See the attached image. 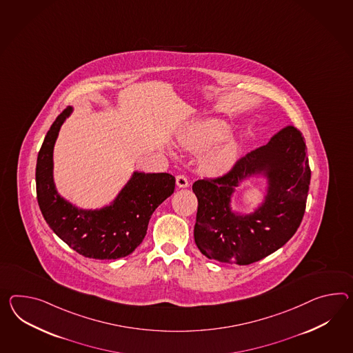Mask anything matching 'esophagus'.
Here are the masks:
<instances>
[{"mask_svg":"<svg viewBox=\"0 0 353 353\" xmlns=\"http://www.w3.org/2000/svg\"><path fill=\"white\" fill-rule=\"evenodd\" d=\"M176 183H177L179 188L185 189V188L189 186V180H188V177L185 174H179V176H176Z\"/></svg>","mask_w":353,"mask_h":353,"instance_id":"1","label":"esophagus"}]
</instances>
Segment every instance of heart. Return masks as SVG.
<instances>
[{
	"label": "heart",
	"mask_w": 353,
	"mask_h": 353,
	"mask_svg": "<svg viewBox=\"0 0 353 353\" xmlns=\"http://www.w3.org/2000/svg\"><path fill=\"white\" fill-rule=\"evenodd\" d=\"M231 132L230 126L219 120H207L192 125L180 139L183 149L192 153L205 152L218 144ZM237 158V144L233 140H225L210 149L201 161V167L208 173H223L231 168Z\"/></svg>",
	"instance_id": "heart-1"
}]
</instances>
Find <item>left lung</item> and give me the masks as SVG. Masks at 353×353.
I'll return each mask as SVG.
<instances>
[{
  "label": "left lung",
  "mask_w": 353,
  "mask_h": 353,
  "mask_svg": "<svg viewBox=\"0 0 353 353\" xmlns=\"http://www.w3.org/2000/svg\"><path fill=\"white\" fill-rule=\"evenodd\" d=\"M301 131L285 126L267 145L250 152L231 171L194 182L198 198L195 243L219 263L249 265L281 249L301 224L309 194V158ZM268 176L265 203L251 215L233 214L230 196L240 181L252 174Z\"/></svg>",
  "instance_id": "8db88e82"
}]
</instances>
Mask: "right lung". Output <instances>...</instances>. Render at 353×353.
<instances>
[{
    "instance_id": "1",
    "label": "right lung",
    "mask_w": 353,
    "mask_h": 353,
    "mask_svg": "<svg viewBox=\"0 0 353 353\" xmlns=\"http://www.w3.org/2000/svg\"><path fill=\"white\" fill-rule=\"evenodd\" d=\"M72 107L52 123L38 153L37 200L53 232L85 258L111 260L130 255L145 237L155 209L171 196L176 180L170 173L134 172L110 207L85 210L61 198L53 182V146Z\"/></svg>"
}]
</instances>
